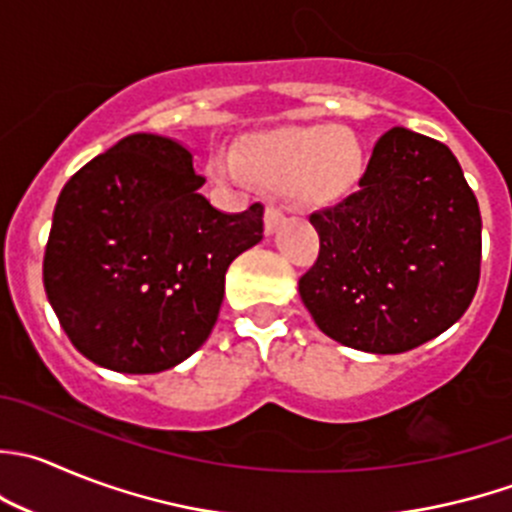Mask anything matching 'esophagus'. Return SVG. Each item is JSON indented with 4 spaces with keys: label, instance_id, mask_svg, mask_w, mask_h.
I'll list each match as a JSON object with an SVG mask.
<instances>
[{
    "label": "esophagus",
    "instance_id": "34e87169",
    "mask_svg": "<svg viewBox=\"0 0 512 512\" xmlns=\"http://www.w3.org/2000/svg\"><path fill=\"white\" fill-rule=\"evenodd\" d=\"M285 222V212L280 207H267L265 210V232L272 235V232L280 230V225Z\"/></svg>",
    "mask_w": 512,
    "mask_h": 512
}]
</instances>
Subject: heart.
Returning a JSON list of instances; mask_svg holds the SVG:
<instances>
[{
  "label": "heart",
  "instance_id": "heart-1",
  "mask_svg": "<svg viewBox=\"0 0 512 512\" xmlns=\"http://www.w3.org/2000/svg\"><path fill=\"white\" fill-rule=\"evenodd\" d=\"M237 167L220 165L225 180H255L275 190L300 185L312 197H335L350 190L360 175V145L330 124L285 130L250 140L235 157Z\"/></svg>",
  "mask_w": 512,
  "mask_h": 512
}]
</instances>
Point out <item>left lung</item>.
<instances>
[{"mask_svg": "<svg viewBox=\"0 0 512 512\" xmlns=\"http://www.w3.org/2000/svg\"><path fill=\"white\" fill-rule=\"evenodd\" d=\"M300 297L332 340L398 355L463 317L480 280V207L453 152L405 127L377 140L357 190L310 215Z\"/></svg>", "mask_w": 512, "mask_h": 512, "instance_id": "8db88e82", "label": "left lung"}]
</instances>
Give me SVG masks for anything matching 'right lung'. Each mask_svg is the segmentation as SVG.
Wrapping results in <instances>:
<instances>
[{
  "label": "right lung",
  "mask_w": 512,
  "mask_h": 512,
  "mask_svg": "<svg viewBox=\"0 0 512 512\" xmlns=\"http://www.w3.org/2000/svg\"><path fill=\"white\" fill-rule=\"evenodd\" d=\"M202 185L182 142L137 132L59 192L44 290L94 365L150 375L180 365L210 337L227 267L262 240L265 207L227 215Z\"/></svg>",
  "instance_id": "add662e5"
}]
</instances>
